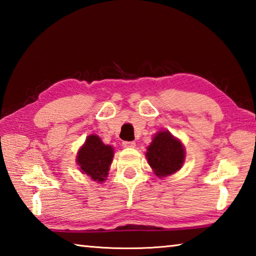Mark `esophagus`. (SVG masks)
<instances>
[{
  "instance_id": "obj_1",
  "label": "esophagus",
  "mask_w": 256,
  "mask_h": 256,
  "mask_svg": "<svg viewBox=\"0 0 256 256\" xmlns=\"http://www.w3.org/2000/svg\"><path fill=\"white\" fill-rule=\"evenodd\" d=\"M122 146H124V148H136V142L133 141H124Z\"/></svg>"
}]
</instances>
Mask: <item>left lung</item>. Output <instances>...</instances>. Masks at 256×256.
I'll list each match as a JSON object with an SVG mask.
<instances>
[{
	"mask_svg": "<svg viewBox=\"0 0 256 256\" xmlns=\"http://www.w3.org/2000/svg\"><path fill=\"white\" fill-rule=\"evenodd\" d=\"M185 157L184 144L167 130L156 133L151 144L146 146V158L159 178L178 172L183 167Z\"/></svg>",
	"mask_w": 256,
	"mask_h": 256,
	"instance_id": "obj_1",
	"label": "left lung"
}]
</instances>
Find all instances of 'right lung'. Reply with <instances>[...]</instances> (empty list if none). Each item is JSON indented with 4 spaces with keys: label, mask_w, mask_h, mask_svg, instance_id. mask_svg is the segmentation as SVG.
<instances>
[{
    "label": "right lung",
    "mask_w": 256,
    "mask_h": 256,
    "mask_svg": "<svg viewBox=\"0 0 256 256\" xmlns=\"http://www.w3.org/2000/svg\"><path fill=\"white\" fill-rule=\"evenodd\" d=\"M112 158V146L104 144L96 134H90L78 150L76 162L82 174L88 175L97 183H102L107 178Z\"/></svg>",
    "instance_id": "obj_1"
}]
</instances>
